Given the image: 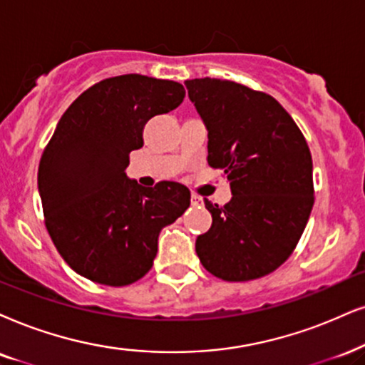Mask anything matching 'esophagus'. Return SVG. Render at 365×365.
Returning <instances> with one entry per match:
<instances>
[{
    "mask_svg": "<svg viewBox=\"0 0 365 365\" xmlns=\"http://www.w3.org/2000/svg\"><path fill=\"white\" fill-rule=\"evenodd\" d=\"M190 200H192V205H193V207H198V205H202V198L198 197V195H195V193H192Z\"/></svg>",
    "mask_w": 365,
    "mask_h": 365,
    "instance_id": "34e87169",
    "label": "esophagus"
}]
</instances>
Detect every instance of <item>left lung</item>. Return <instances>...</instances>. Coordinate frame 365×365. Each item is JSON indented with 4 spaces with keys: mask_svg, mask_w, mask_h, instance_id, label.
<instances>
[{
    "mask_svg": "<svg viewBox=\"0 0 365 365\" xmlns=\"http://www.w3.org/2000/svg\"><path fill=\"white\" fill-rule=\"evenodd\" d=\"M185 86L209 131L207 161L232 192L224 207L204 200L212 225L197 237V256L224 281L262 278L292 256L310 217V148L269 94L210 77Z\"/></svg>",
    "mask_w": 365,
    "mask_h": 365,
    "instance_id": "obj_1",
    "label": "left lung"
}]
</instances>
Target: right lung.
I'll list each match as a JSON object with an SVG mask.
<instances>
[{
    "mask_svg": "<svg viewBox=\"0 0 365 365\" xmlns=\"http://www.w3.org/2000/svg\"><path fill=\"white\" fill-rule=\"evenodd\" d=\"M183 98L178 82L126 73L89 87L60 118L41 155L38 192L50 237L77 274L135 283L153 266L160 230L188 209L182 183L145 188L126 177L145 124Z\"/></svg>",
    "mask_w": 365,
    "mask_h": 365,
    "instance_id": "right-lung-1",
    "label": "right lung"
}]
</instances>
